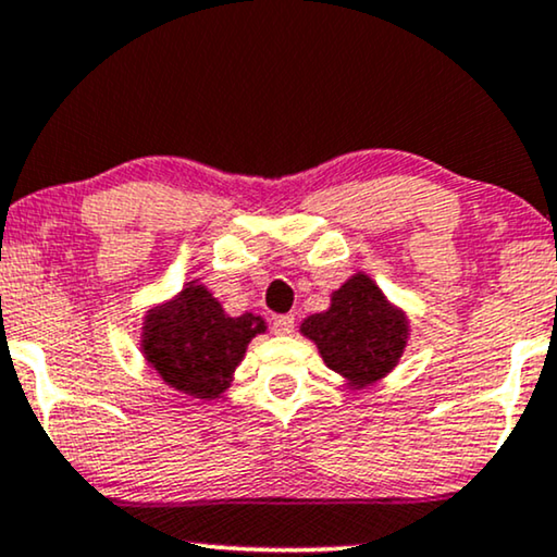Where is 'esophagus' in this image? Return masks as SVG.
Returning a JSON list of instances; mask_svg holds the SVG:
<instances>
[{
  "label": "esophagus",
  "mask_w": 557,
  "mask_h": 557,
  "mask_svg": "<svg viewBox=\"0 0 557 557\" xmlns=\"http://www.w3.org/2000/svg\"><path fill=\"white\" fill-rule=\"evenodd\" d=\"M294 320H296L294 314L273 317V332H276V335H292V332H294Z\"/></svg>",
  "instance_id": "34e87169"
}]
</instances>
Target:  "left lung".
Returning <instances> with one entry per match:
<instances>
[{
  "label": "left lung",
  "instance_id": "1",
  "mask_svg": "<svg viewBox=\"0 0 557 557\" xmlns=\"http://www.w3.org/2000/svg\"><path fill=\"white\" fill-rule=\"evenodd\" d=\"M299 332L320 350L324 366L352 388L371 386L399 363L409 341L407 312L358 271L330 294L324 312L309 314Z\"/></svg>",
  "mask_w": 557,
  "mask_h": 557
}]
</instances>
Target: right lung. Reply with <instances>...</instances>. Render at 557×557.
<instances>
[{
  "mask_svg": "<svg viewBox=\"0 0 557 557\" xmlns=\"http://www.w3.org/2000/svg\"><path fill=\"white\" fill-rule=\"evenodd\" d=\"M261 332V314L230 317L205 284L189 281L143 317L140 352L165 386L194 399H216L233 384L235 368Z\"/></svg>",
  "mask_w": 557,
  "mask_h": 557,
  "instance_id": "1",
  "label": "right lung"
}]
</instances>
